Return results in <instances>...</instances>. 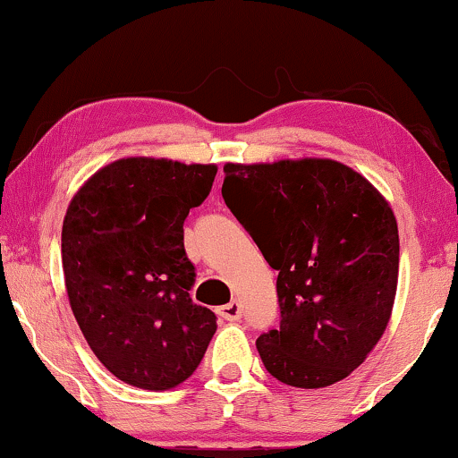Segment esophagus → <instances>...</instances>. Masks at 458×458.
Masks as SVG:
<instances>
[{"instance_id": "esophagus-1", "label": "esophagus", "mask_w": 458, "mask_h": 458, "mask_svg": "<svg viewBox=\"0 0 458 458\" xmlns=\"http://www.w3.org/2000/svg\"><path fill=\"white\" fill-rule=\"evenodd\" d=\"M216 312H218V317L225 318V321H237V318L242 317V304L237 302V300H231L229 304L221 306Z\"/></svg>"}]
</instances>
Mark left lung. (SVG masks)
Masks as SVG:
<instances>
[{"label":"left lung","mask_w":458,"mask_h":458,"mask_svg":"<svg viewBox=\"0 0 458 458\" xmlns=\"http://www.w3.org/2000/svg\"><path fill=\"white\" fill-rule=\"evenodd\" d=\"M223 199L277 271L281 321L256 340L281 384L315 390L362 365L390 323L398 225L360 173L329 158L225 165Z\"/></svg>","instance_id":"obj_1"}]
</instances>
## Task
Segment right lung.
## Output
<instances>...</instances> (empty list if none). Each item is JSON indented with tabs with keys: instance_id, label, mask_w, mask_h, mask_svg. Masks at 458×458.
Returning <instances> with one entry per match:
<instances>
[{
	"instance_id": "obj_1",
	"label": "right lung",
	"mask_w": 458,
	"mask_h": 458,
	"mask_svg": "<svg viewBox=\"0 0 458 458\" xmlns=\"http://www.w3.org/2000/svg\"><path fill=\"white\" fill-rule=\"evenodd\" d=\"M215 174L216 165L121 158L68 204V302L93 354L124 384L154 392L183 384L215 335V312L190 298L196 268L183 246L185 218Z\"/></svg>"
}]
</instances>
